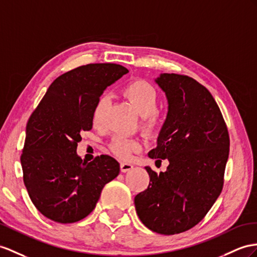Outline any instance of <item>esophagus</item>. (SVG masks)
I'll return each instance as SVG.
<instances>
[{
    "instance_id": "obj_1",
    "label": "esophagus",
    "mask_w": 257,
    "mask_h": 257,
    "mask_svg": "<svg viewBox=\"0 0 257 257\" xmlns=\"http://www.w3.org/2000/svg\"><path fill=\"white\" fill-rule=\"evenodd\" d=\"M134 168V165L133 164H130V163H120V169H121V172L122 173H127V172H129V170H131Z\"/></svg>"
}]
</instances>
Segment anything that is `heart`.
Masks as SVG:
<instances>
[{
	"label": "heart",
	"mask_w": 257,
	"mask_h": 257,
	"mask_svg": "<svg viewBox=\"0 0 257 257\" xmlns=\"http://www.w3.org/2000/svg\"><path fill=\"white\" fill-rule=\"evenodd\" d=\"M121 93L133 105L134 108L139 113L141 118V126L147 131H153L159 128L162 121V116L159 106V94L152 84L144 80H135L127 83L121 90ZM107 105V97L101 96L98 98L93 113L92 120L94 124H101L103 122L105 108ZM142 144L137 139H129L122 136H116L110 144L113 153L121 160H130L137 151L141 150Z\"/></svg>",
	"instance_id": "obj_1"
}]
</instances>
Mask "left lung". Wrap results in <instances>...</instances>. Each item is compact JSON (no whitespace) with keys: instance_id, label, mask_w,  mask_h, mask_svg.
Segmentation results:
<instances>
[{"instance_id":"obj_1","label":"left lung","mask_w":257,"mask_h":257,"mask_svg":"<svg viewBox=\"0 0 257 257\" xmlns=\"http://www.w3.org/2000/svg\"><path fill=\"white\" fill-rule=\"evenodd\" d=\"M156 83L165 92L168 114L149 152L167 159L165 173L146 167L150 183L135 197L144 226L176 234L197 225L221 193L230 139L227 124L210 92L193 78L162 74Z\"/></svg>"}]
</instances>
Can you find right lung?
<instances>
[{"label":"right lung","mask_w":257,"mask_h":257,"mask_svg":"<svg viewBox=\"0 0 257 257\" xmlns=\"http://www.w3.org/2000/svg\"><path fill=\"white\" fill-rule=\"evenodd\" d=\"M128 69L111 63L88 64L57 77L30 115L21 156L24 183L47 218L71 223L94 209L104 186L119 174L109 155L82 162L76 153L103 91Z\"/></svg>","instance_id":"1"}]
</instances>
